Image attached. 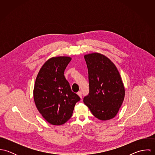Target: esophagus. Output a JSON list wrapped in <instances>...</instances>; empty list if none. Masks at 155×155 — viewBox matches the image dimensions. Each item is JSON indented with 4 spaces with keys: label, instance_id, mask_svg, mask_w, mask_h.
<instances>
[{
    "label": "esophagus",
    "instance_id": "esophagus-1",
    "mask_svg": "<svg viewBox=\"0 0 155 155\" xmlns=\"http://www.w3.org/2000/svg\"><path fill=\"white\" fill-rule=\"evenodd\" d=\"M78 95L80 97V98H82V91H79L78 92Z\"/></svg>",
    "mask_w": 155,
    "mask_h": 155
}]
</instances>
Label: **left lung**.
<instances>
[{"label": "left lung", "mask_w": 155, "mask_h": 155, "mask_svg": "<svg viewBox=\"0 0 155 155\" xmlns=\"http://www.w3.org/2000/svg\"><path fill=\"white\" fill-rule=\"evenodd\" d=\"M88 70L89 94L84 98L92 114L101 120L113 118L125 97V88L113 63L99 53L84 56Z\"/></svg>", "instance_id": "8db88e82"}]
</instances>
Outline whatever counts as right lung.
Listing matches in <instances>:
<instances>
[{"label": "right lung", "mask_w": 155, "mask_h": 155, "mask_svg": "<svg viewBox=\"0 0 155 155\" xmlns=\"http://www.w3.org/2000/svg\"><path fill=\"white\" fill-rule=\"evenodd\" d=\"M71 58L52 57L45 63L37 76L33 97L39 113L49 124L61 125L72 116L81 98L70 88L64 70Z\"/></svg>", "instance_id": "right-lung-1"}]
</instances>
